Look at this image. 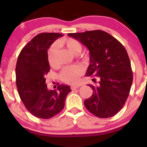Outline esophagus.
I'll list each match as a JSON object with an SVG mask.
<instances>
[{
	"label": "esophagus",
	"instance_id": "esophagus-1",
	"mask_svg": "<svg viewBox=\"0 0 147 147\" xmlns=\"http://www.w3.org/2000/svg\"><path fill=\"white\" fill-rule=\"evenodd\" d=\"M79 87H80L79 86H70V88H71L72 90H75L77 88H79Z\"/></svg>",
	"mask_w": 147,
	"mask_h": 147
}]
</instances>
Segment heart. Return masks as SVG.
Segmentation results:
<instances>
[{"label": "heart", "mask_w": 147, "mask_h": 147, "mask_svg": "<svg viewBox=\"0 0 147 147\" xmlns=\"http://www.w3.org/2000/svg\"><path fill=\"white\" fill-rule=\"evenodd\" d=\"M59 44L65 47L75 55H78L82 52V46L77 40L72 38H66L60 40ZM58 46L56 44L51 45L48 52V61L50 66L56 67L57 63ZM84 68L82 65H73L65 67L60 73V79L62 82L69 84H76L79 82L80 77L84 74Z\"/></svg>", "instance_id": "obj_1"}]
</instances>
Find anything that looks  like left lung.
I'll list each match as a JSON object with an SVG mask.
<instances>
[{
	"instance_id": "1",
	"label": "left lung",
	"mask_w": 147,
	"mask_h": 147,
	"mask_svg": "<svg viewBox=\"0 0 147 147\" xmlns=\"http://www.w3.org/2000/svg\"><path fill=\"white\" fill-rule=\"evenodd\" d=\"M69 36L86 45L90 52L87 77L99 80L89 84L92 95L84 101L87 110L100 118L114 116L125 104L133 82L131 61L125 48L118 40L102 30L69 33Z\"/></svg>"
}]
</instances>
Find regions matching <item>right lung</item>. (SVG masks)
I'll list each match as a JSON object with an SVG mask.
<instances>
[{
	"instance_id": "obj_1",
	"label": "right lung",
	"mask_w": 147,
	"mask_h": 147,
	"mask_svg": "<svg viewBox=\"0 0 147 147\" xmlns=\"http://www.w3.org/2000/svg\"><path fill=\"white\" fill-rule=\"evenodd\" d=\"M59 33H41L21 50L16 66V84L20 98L35 117L49 119L63 110L70 86L60 85L57 90H49L45 76L50 72L48 49Z\"/></svg>"
}]
</instances>
